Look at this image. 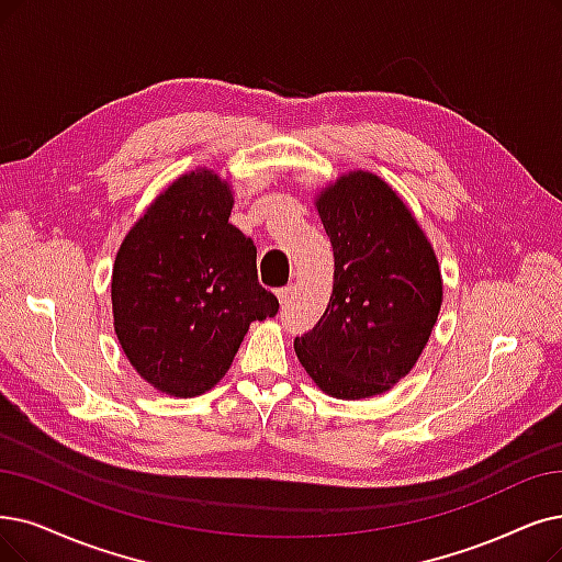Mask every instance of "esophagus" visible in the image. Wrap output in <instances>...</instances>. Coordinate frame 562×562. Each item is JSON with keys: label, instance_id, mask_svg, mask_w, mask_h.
<instances>
[{"label": "esophagus", "instance_id": "esophagus-1", "mask_svg": "<svg viewBox=\"0 0 562 562\" xmlns=\"http://www.w3.org/2000/svg\"><path fill=\"white\" fill-rule=\"evenodd\" d=\"M290 293H293V285H285V288H279V290H277L279 302H281L283 306L288 304V297H290Z\"/></svg>", "mask_w": 562, "mask_h": 562}]
</instances>
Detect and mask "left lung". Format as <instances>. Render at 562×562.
Listing matches in <instances>:
<instances>
[{
  "label": "left lung",
  "instance_id": "obj_1",
  "mask_svg": "<svg viewBox=\"0 0 562 562\" xmlns=\"http://www.w3.org/2000/svg\"><path fill=\"white\" fill-rule=\"evenodd\" d=\"M334 251L323 318L295 352L323 392L367 398L417 362L436 325L442 281L436 254L403 200L371 172H350L318 198Z\"/></svg>",
  "mask_w": 562,
  "mask_h": 562
}]
</instances>
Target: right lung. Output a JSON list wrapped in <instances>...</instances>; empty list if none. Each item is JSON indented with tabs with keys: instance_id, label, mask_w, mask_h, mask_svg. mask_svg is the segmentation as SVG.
Returning a JSON list of instances; mask_svg holds the SVG:
<instances>
[{
	"instance_id": "1",
	"label": "right lung",
	"mask_w": 562,
	"mask_h": 562,
	"mask_svg": "<svg viewBox=\"0 0 562 562\" xmlns=\"http://www.w3.org/2000/svg\"><path fill=\"white\" fill-rule=\"evenodd\" d=\"M231 210L228 184L210 170L179 177L124 237L112 269L117 339L147 383L172 396L212 390L249 325L279 311Z\"/></svg>"
}]
</instances>
